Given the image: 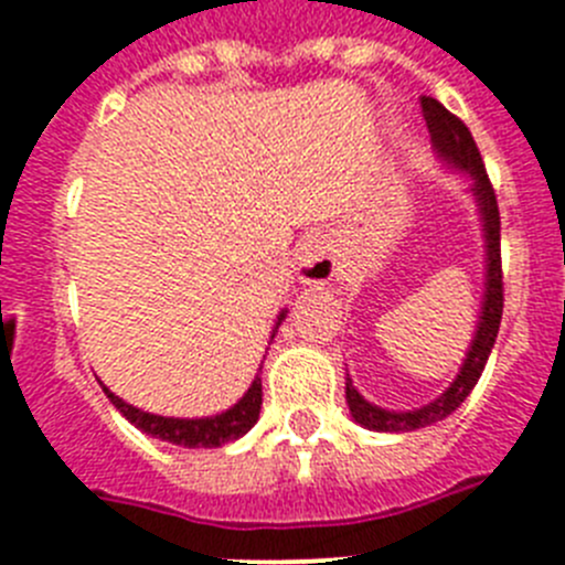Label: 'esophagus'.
<instances>
[{
	"instance_id": "1",
	"label": "esophagus",
	"mask_w": 565,
	"mask_h": 565,
	"mask_svg": "<svg viewBox=\"0 0 565 565\" xmlns=\"http://www.w3.org/2000/svg\"><path fill=\"white\" fill-rule=\"evenodd\" d=\"M297 274L306 286H326L337 274V259H333V243L328 234H308L297 248Z\"/></svg>"
}]
</instances>
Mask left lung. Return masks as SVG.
Here are the masks:
<instances>
[{"label": "left lung", "instance_id": "obj_1", "mask_svg": "<svg viewBox=\"0 0 565 565\" xmlns=\"http://www.w3.org/2000/svg\"><path fill=\"white\" fill-rule=\"evenodd\" d=\"M422 109L438 152H441L450 163H456L458 169L472 174V181H476L472 192H476L478 203H481L483 232H487V294H483V311L481 322H478V333L476 339H472V348H469L467 359H463L461 373H458L456 382H452L436 402L424 404L422 411H382L376 404L364 402L356 393V387L351 384V379H348L344 396H348V407H351L353 418H356L362 427H367V430L382 433H411L418 430V427H427V424L441 422V418H447L450 413H456L458 404L472 393V387H476L478 379H481L483 364H487L489 353H492V344H495L503 313L501 212H498L495 189H492V181H489L483 158L481 152H478V143L472 141V132L467 129V124H463L458 115H452L450 109H444L436 98L422 96Z\"/></svg>", "mask_w": 565, "mask_h": 565}]
</instances>
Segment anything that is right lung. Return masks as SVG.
Returning <instances> with one entry per match:
<instances>
[{
    "label": "right lung",
    "mask_w": 565,
    "mask_h": 565,
    "mask_svg": "<svg viewBox=\"0 0 565 565\" xmlns=\"http://www.w3.org/2000/svg\"><path fill=\"white\" fill-rule=\"evenodd\" d=\"M282 317H286V313H282ZM104 393H107L109 402H113L115 407L127 416V422H132L138 430H143L152 438H161V441L181 444V447H221V444H228L234 441V438L246 436L254 427V422L259 418V404H263V382H259V376H254L248 393L234 404L232 411L221 413V416L214 418L152 416V413H143L138 411V407H132V404L121 402V398L115 396V393H109L107 387H104Z\"/></svg>",
    "instance_id": "1"
}]
</instances>
